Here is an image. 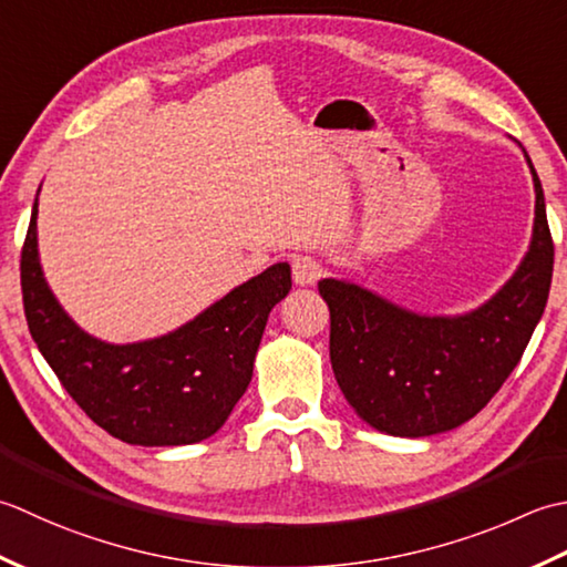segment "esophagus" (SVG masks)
<instances>
[{
    "instance_id": "esophagus-1",
    "label": "esophagus",
    "mask_w": 567,
    "mask_h": 567,
    "mask_svg": "<svg viewBox=\"0 0 567 567\" xmlns=\"http://www.w3.org/2000/svg\"><path fill=\"white\" fill-rule=\"evenodd\" d=\"M322 267L320 261L313 257H298L293 259V281L298 286H310L320 279Z\"/></svg>"
}]
</instances>
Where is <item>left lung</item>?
Listing matches in <instances>:
<instances>
[{
  "label": "left lung",
  "mask_w": 567,
  "mask_h": 567,
  "mask_svg": "<svg viewBox=\"0 0 567 567\" xmlns=\"http://www.w3.org/2000/svg\"><path fill=\"white\" fill-rule=\"evenodd\" d=\"M526 154V152H524ZM534 237L514 276L465 316H419L367 288L322 279L330 362L344 399L372 429L423 437L477 415L522 360L546 310L553 239L536 168Z\"/></svg>",
  "instance_id": "8db88e82"
}]
</instances>
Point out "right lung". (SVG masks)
I'll return each instance as SVG.
<instances>
[{
	"instance_id": "add662e5",
	"label": "right lung",
	"mask_w": 567,
	"mask_h": 567,
	"mask_svg": "<svg viewBox=\"0 0 567 567\" xmlns=\"http://www.w3.org/2000/svg\"><path fill=\"white\" fill-rule=\"evenodd\" d=\"M39 198L21 249V293L33 342L63 389L100 429L132 445H190L223 429L245 394L271 308L291 291L274 264L186 326L154 340L110 344L68 318L43 279Z\"/></svg>"
}]
</instances>
